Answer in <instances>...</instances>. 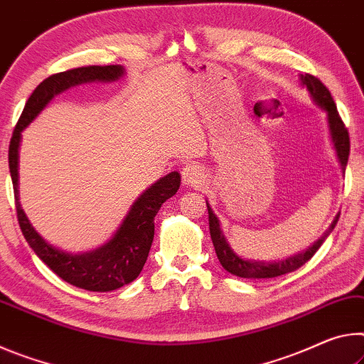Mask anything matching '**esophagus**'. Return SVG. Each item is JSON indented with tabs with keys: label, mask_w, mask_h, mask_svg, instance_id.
Wrapping results in <instances>:
<instances>
[{
	"label": "esophagus",
	"mask_w": 364,
	"mask_h": 364,
	"mask_svg": "<svg viewBox=\"0 0 364 364\" xmlns=\"http://www.w3.org/2000/svg\"><path fill=\"white\" fill-rule=\"evenodd\" d=\"M182 182L190 187H198L205 182V172L200 166L187 164L182 168Z\"/></svg>",
	"instance_id": "esophagus-1"
}]
</instances>
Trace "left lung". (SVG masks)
<instances>
[{"mask_svg": "<svg viewBox=\"0 0 364 364\" xmlns=\"http://www.w3.org/2000/svg\"><path fill=\"white\" fill-rule=\"evenodd\" d=\"M300 83H301V87H305L309 92V95H311L314 103H316L321 109L326 111L327 124H329V134H331V139L333 143V148H336L337 159H338V163H341L342 171L345 172V168H347L348 154H350V136H348L347 127L343 126L342 119H341V116H338L337 106H336V103H333L331 92L327 90L324 83L321 82L318 77H314L311 74H300ZM206 206H208V214H210L211 240H213L214 250H216L219 263L223 264V267L228 272L234 274V276H238V277H243V279H269V277L282 276V274H287L291 271H296L299 267L305 264L306 261L313 258V255L318 252L321 245H323L326 237L331 234L333 228H336L338 216H341V214H337L326 234L321 237L318 242H314L313 247L305 250V252L290 256V258H287V259L274 261V263H271L269 261V263H266V261H253V259H245V258H242V256H238L234 250L230 248L229 242L225 240V237L221 230V225H219V219L216 218V214L213 213L211 206L208 203H206Z\"/></svg>", "mask_w": 364, "mask_h": 364, "instance_id": "8db88e82", "label": "left lung"}]
</instances>
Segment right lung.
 Listing matches in <instances>:
<instances>
[{"mask_svg":"<svg viewBox=\"0 0 364 364\" xmlns=\"http://www.w3.org/2000/svg\"><path fill=\"white\" fill-rule=\"evenodd\" d=\"M124 75L122 65H85L53 74L35 88L26 108L17 121L9 143V172L13 178L17 221H19L23 237L35 255L58 274L63 281L79 289L90 291H111L121 289L139 277L146 263L154 237V216L161 205L169 200L181 187L178 172L161 177L151 187H148L135 203L130 206L127 216L119 225L116 234L105 245L87 253L63 252L41 237L28 221L19 201V145L22 130L37 117L45 106L70 87L87 82H112Z\"/></svg>","mask_w":364,"mask_h":364,"instance_id":"right-lung-1","label":"right lung"}]
</instances>
